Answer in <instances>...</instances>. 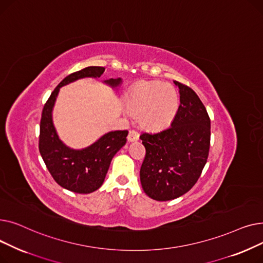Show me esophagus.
<instances>
[{"instance_id": "esophagus-1", "label": "esophagus", "mask_w": 263, "mask_h": 263, "mask_svg": "<svg viewBox=\"0 0 263 263\" xmlns=\"http://www.w3.org/2000/svg\"><path fill=\"white\" fill-rule=\"evenodd\" d=\"M139 140H140L139 132H136L135 130H131L128 135V141L132 143V142H137Z\"/></svg>"}]
</instances>
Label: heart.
Segmentation results:
<instances>
[{
    "instance_id": "heart-1",
    "label": "heart",
    "mask_w": 263,
    "mask_h": 263,
    "mask_svg": "<svg viewBox=\"0 0 263 263\" xmlns=\"http://www.w3.org/2000/svg\"><path fill=\"white\" fill-rule=\"evenodd\" d=\"M132 114L140 115L144 127L160 130L172 123L179 107L176 88L160 81H144L136 84L127 97Z\"/></svg>"
}]
</instances>
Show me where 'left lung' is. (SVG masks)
I'll list each match as a JSON object with an SVG mask.
<instances>
[{
    "instance_id": "left-lung-1",
    "label": "left lung",
    "mask_w": 263,
    "mask_h": 263,
    "mask_svg": "<svg viewBox=\"0 0 263 263\" xmlns=\"http://www.w3.org/2000/svg\"><path fill=\"white\" fill-rule=\"evenodd\" d=\"M180 105L171 127L141 134L146 148L140 177L146 194L155 200L178 198L197 182L209 156L211 122L196 92L174 81Z\"/></svg>"
}]
</instances>
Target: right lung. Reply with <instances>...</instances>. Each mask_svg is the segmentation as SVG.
I'll use <instances>...</instances> for the list:
<instances>
[{
	"instance_id": "1",
	"label": "right lung",
	"mask_w": 263,
	"mask_h": 263,
	"mask_svg": "<svg viewBox=\"0 0 263 263\" xmlns=\"http://www.w3.org/2000/svg\"><path fill=\"white\" fill-rule=\"evenodd\" d=\"M104 70V67L89 66L66 77L51 93L41 115L40 155L57 183L79 194H88L102 185L110 161L127 143L128 131H110L85 148L73 149L61 141L54 127L52 112L61 87L80 79L100 78ZM121 82L120 78L103 81L112 88H117Z\"/></svg>"
}]
</instances>
